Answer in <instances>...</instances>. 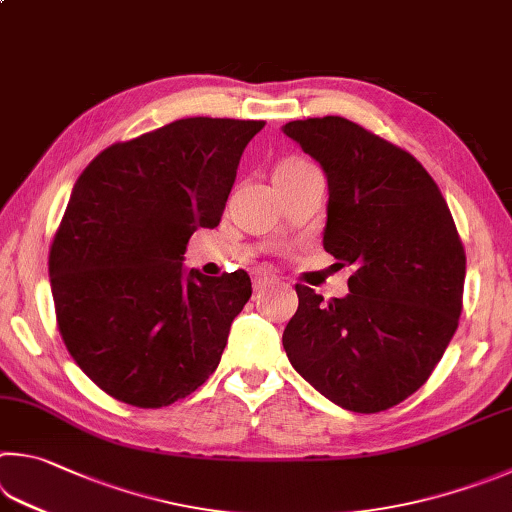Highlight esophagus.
Masks as SVG:
<instances>
[{"instance_id": "obj_1", "label": "esophagus", "mask_w": 512, "mask_h": 512, "mask_svg": "<svg viewBox=\"0 0 512 512\" xmlns=\"http://www.w3.org/2000/svg\"><path fill=\"white\" fill-rule=\"evenodd\" d=\"M253 282L255 286H268V284H277L280 277H277L271 268H253Z\"/></svg>"}]
</instances>
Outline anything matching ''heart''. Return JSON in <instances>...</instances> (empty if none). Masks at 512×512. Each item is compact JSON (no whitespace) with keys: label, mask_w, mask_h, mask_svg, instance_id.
Returning <instances> with one entry per match:
<instances>
[{"label":"heart","mask_w":512,"mask_h":512,"mask_svg":"<svg viewBox=\"0 0 512 512\" xmlns=\"http://www.w3.org/2000/svg\"><path fill=\"white\" fill-rule=\"evenodd\" d=\"M311 163H306L304 159H284L280 165L275 167V172H284V170H300V167H306Z\"/></svg>","instance_id":"1"}]
</instances>
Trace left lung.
Wrapping results in <instances>:
<instances>
[{
	"label": "left lung",
	"mask_w": 512,
	"mask_h": 512,
	"mask_svg": "<svg viewBox=\"0 0 512 512\" xmlns=\"http://www.w3.org/2000/svg\"><path fill=\"white\" fill-rule=\"evenodd\" d=\"M284 134L329 181L324 250L353 266L349 295L295 284L284 349L297 374L349 412L405 401L459 327L466 250L448 203L410 152L340 116L291 120Z\"/></svg>",
	"instance_id": "1"
}]
</instances>
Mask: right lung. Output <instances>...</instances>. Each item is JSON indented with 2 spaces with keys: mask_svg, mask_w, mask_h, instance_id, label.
<instances>
[{
  "mask_svg": "<svg viewBox=\"0 0 512 512\" xmlns=\"http://www.w3.org/2000/svg\"><path fill=\"white\" fill-rule=\"evenodd\" d=\"M264 125L181 118L114 143L78 176L49 277L64 345L102 392L156 410L217 369L253 286L246 271L185 275L183 253L194 230L219 226Z\"/></svg>",
  "mask_w": 512,
  "mask_h": 512,
  "instance_id": "1",
  "label": "right lung"
}]
</instances>
